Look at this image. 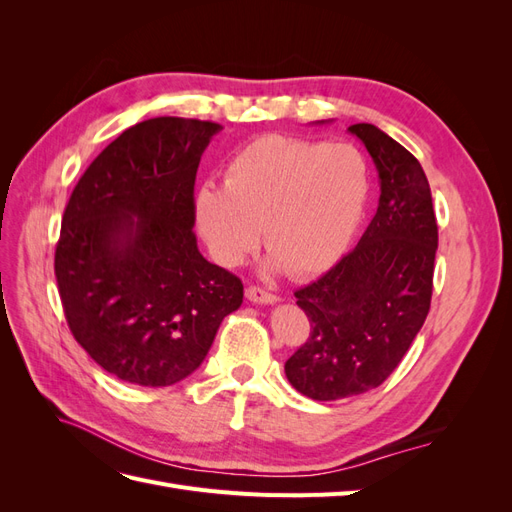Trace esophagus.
<instances>
[{
  "label": "esophagus",
  "mask_w": 512,
  "mask_h": 512,
  "mask_svg": "<svg viewBox=\"0 0 512 512\" xmlns=\"http://www.w3.org/2000/svg\"><path fill=\"white\" fill-rule=\"evenodd\" d=\"M245 297L250 299L252 303H265V305H271V303H277L280 299L275 297V294L262 290L260 286H247L245 288Z\"/></svg>",
  "instance_id": "obj_1"
}]
</instances>
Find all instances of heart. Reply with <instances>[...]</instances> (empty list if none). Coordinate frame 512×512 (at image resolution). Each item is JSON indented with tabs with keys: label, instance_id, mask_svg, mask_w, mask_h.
I'll list each match as a JSON object with an SVG mask.
<instances>
[{
	"label": "heart",
	"instance_id": "1",
	"mask_svg": "<svg viewBox=\"0 0 512 512\" xmlns=\"http://www.w3.org/2000/svg\"><path fill=\"white\" fill-rule=\"evenodd\" d=\"M369 194L365 158L352 145L262 136L230 158L224 188L196 192L200 235L224 265L265 247L292 277L318 275L348 250Z\"/></svg>",
	"mask_w": 512,
	"mask_h": 512
}]
</instances>
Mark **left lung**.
Wrapping results in <instances>:
<instances>
[{"label": "left lung", "mask_w": 512, "mask_h": 512, "mask_svg": "<svg viewBox=\"0 0 512 512\" xmlns=\"http://www.w3.org/2000/svg\"><path fill=\"white\" fill-rule=\"evenodd\" d=\"M348 130L378 168L380 203L359 245L294 292L312 331L284 369L316 401L367 393L393 374L429 314L438 250L423 166L371 123Z\"/></svg>", "instance_id": "8db88e82"}]
</instances>
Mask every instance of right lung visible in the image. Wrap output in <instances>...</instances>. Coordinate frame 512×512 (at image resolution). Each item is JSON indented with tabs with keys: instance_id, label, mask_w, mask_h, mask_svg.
Wrapping results in <instances>:
<instances>
[{
	"instance_id": "obj_1",
	"label": "right lung",
	"mask_w": 512,
	"mask_h": 512,
	"mask_svg": "<svg viewBox=\"0 0 512 512\" xmlns=\"http://www.w3.org/2000/svg\"><path fill=\"white\" fill-rule=\"evenodd\" d=\"M220 123H136L89 164L68 200L55 277L68 327L108 374L170 386L200 367L243 303L237 275L194 235V181Z\"/></svg>"
}]
</instances>
